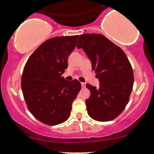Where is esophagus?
<instances>
[{"label": "esophagus", "mask_w": 154, "mask_h": 154, "mask_svg": "<svg viewBox=\"0 0 154 154\" xmlns=\"http://www.w3.org/2000/svg\"><path fill=\"white\" fill-rule=\"evenodd\" d=\"M81 85H82V88L85 87V82H81Z\"/></svg>", "instance_id": "obj_1"}]
</instances>
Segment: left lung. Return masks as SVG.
<instances>
[{
	"label": "left lung",
	"mask_w": 154,
	"mask_h": 154,
	"mask_svg": "<svg viewBox=\"0 0 154 154\" xmlns=\"http://www.w3.org/2000/svg\"><path fill=\"white\" fill-rule=\"evenodd\" d=\"M77 48L91 60L99 88L86 85L91 96L85 100L88 114L99 122L111 121L122 112L133 87L132 68L126 54L103 35L82 34Z\"/></svg>",
	"instance_id": "8db88e82"
}]
</instances>
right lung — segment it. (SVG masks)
<instances>
[{
	"label": "right lung",
	"instance_id": "right-lung-1",
	"mask_svg": "<svg viewBox=\"0 0 154 154\" xmlns=\"http://www.w3.org/2000/svg\"><path fill=\"white\" fill-rule=\"evenodd\" d=\"M79 35L56 37L45 41L29 56L23 70L22 90L31 114L45 125L64 122L81 90L77 79L66 80L62 74L75 48Z\"/></svg>",
	"mask_w": 154,
	"mask_h": 154
}]
</instances>
